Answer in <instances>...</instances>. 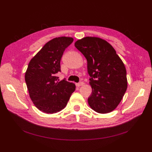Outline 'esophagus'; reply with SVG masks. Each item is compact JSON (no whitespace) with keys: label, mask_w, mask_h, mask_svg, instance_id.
Listing matches in <instances>:
<instances>
[{"label":"esophagus","mask_w":152,"mask_h":152,"mask_svg":"<svg viewBox=\"0 0 152 152\" xmlns=\"http://www.w3.org/2000/svg\"><path fill=\"white\" fill-rule=\"evenodd\" d=\"M84 84V83L83 82H80V83H76V85L77 86V87H80V86H83Z\"/></svg>","instance_id":"esophagus-1"}]
</instances>
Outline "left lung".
<instances>
[{
    "instance_id": "8db88e82",
    "label": "left lung",
    "mask_w": 152,
    "mask_h": 152,
    "mask_svg": "<svg viewBox=\"0 0 152 152\" xmlns=\"http://www.w3.org/2000/svg\"><path fill=\"white\" fill-rule=\"evenodd\" d=\"M75 46L88 61L92 88L89 106L98 113H110L119 104L127 88L124 63L112 45L100 38L84 37Z\"/></svg>"
}]
</instances>
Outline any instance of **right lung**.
I'll use <instances>...</instances> for the list:
<instances>
[{"label":"right lung","instance_id":"add662e5","mask_svg":"<svg viewBox=\"0 0 152 152\" xmlns=\"http://www.w3.org/2000/svg\"><path fill=\"white\" fill-rule=\"evenodd\" d=\"M73 42L71 37H61L46 43L30 60L25 79L31 101L45 113L53 114L63 109L76 86L64 79L58 80L63 53Z\"/></svg>","mask_w":152,"mask_h":152}]
</instances>
